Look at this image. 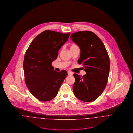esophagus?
I'll return each instance as SVG.
<instances>
[{
  "label": "esophagus",
  "instance_id": "34e87169",
  "mask_svg": "<svg viewBox=\"0 0 133 133\" xmlns=\"http://www.w3.org/2000/svg\"><path fill=\"white\" fill-rule=\"evenodd\" d=\"M68 74L69 75H72V73L71 72V71H68Z\"/></svg>",
  "mask_w": 133,
  "mask_h": 133
}]
</instances>
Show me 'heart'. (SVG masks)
Here are the masks:
<instances>
[{
  "label": "heart",
  "mask_w": 133,
  "mask_h": 133,
  "mask_svg": "<svg viewBox=\"0 0 133 133\" xmlns=\"http://www.w3.org/2000/svg\"><path fill=\"white\" fill-rule=\"evenodd\" d=\"M77 46H76V45H72L71 46V48H74L75 47H77Z\"/></svg>",
  "instance_id": "obj_1"
}]
</instances>
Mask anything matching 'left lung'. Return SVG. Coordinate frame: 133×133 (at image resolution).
I'll return each mask as SVG.
<instances>
[{"instance_id":"obj_1","label":"left lung","mask_w":133,"mask_h":133,"mask_svg":"<svg viewBox=\"0 0 133 133\" xmlns=\"http://www.w3.org/2000/svg\"><path fill=\"white\" fill-rule=\"evenodd\" d=\"M71 39L80 47L78 62L83 64L84 75L74 74V95L80 100L90 102L99 97L106 87L110 71V59L103 42L89 31L71 34Z\"/></svg>"}]
</instances>
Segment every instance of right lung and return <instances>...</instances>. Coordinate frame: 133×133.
<instances>
[{"mask_svg":"<svg viewBox=\"0 0 133 133\" xmlns=\"http://www.w3.org/2000/svg\"><path fill=\"white\" fill-rule=\"evenodd\" d=\"M70 34L44 31L33 39L25 53L23 69L26 84L31 94L41 101L55 97L67 76L64 70L59 72L55 71L51 63Z\"/></svg>","mask_w":133,"mask_h":133,"instance_id":"obj_1","label":"right lung"}]
</instances>
